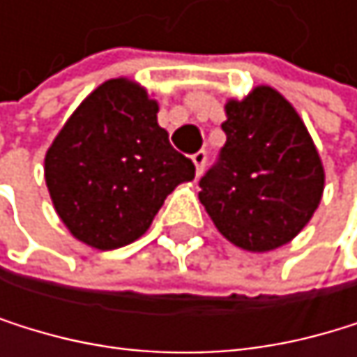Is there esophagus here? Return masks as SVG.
Listing matches in <instances>:
<instances>
[{
    "instance_id": "34e87169",
    "label": "esophagus",
    "mask_w": 357,
    "mask_h": 357,
    "mask_svg": "<svg viewBox=\"0 0 357 357\" xmlns=\"http://www.w3.org/2000/svg\"><path fill=\"white\" fill-rule=\"evenodd\" d=\"M192 162H195V171H197V175H201L203 173V169H205V162H208V152H197V154H192Z\"/></svg>"
}]
</instances>
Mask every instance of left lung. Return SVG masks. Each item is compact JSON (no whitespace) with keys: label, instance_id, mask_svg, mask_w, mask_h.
<instances>
[{"label":"left lung","instance_id":"1","mask_svg":"<svg viewBox=\"0 0 357 357\" xmlns=\"http://www.w3.org/2000/svg\"><path fill=\"white\" fill-rule=\"evenodd\" d=\"M216 162L199 180V201L216 229L252 252L294 240L317 210L324 167L296 109L272 87L229 100Z\"/></svg>","mask_w":357,"mask_h":357}]
</instances>
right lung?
<instances>
[{
	"instance_id": "obj_1",
	"label": "right lung",
	"mask_w": 357,
	"mask_h": 357,
	"mask_svg": "<svg viewBox=\"0 0 357 357\" xmlns=\"http://www.w3.org/2000/svg\"><path fill=\"white\" fill-rule=\"evenodd\" d=\"M145 89L111 79L66 121L45 158L53 205L70 233L98 250L141 238L167 195L195 177L169 143Z\"/></svg>"
}]
</instances>
